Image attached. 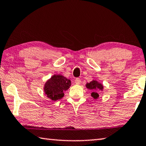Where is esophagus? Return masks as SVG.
Wrapping results in <instances>:
<instances>
[{
  "label": "esophagus",
  "mask_w": 146,
  "mask_h": 146,
  "mask_svg": "<svg viewBox=\"0 0 146 146\" xmlns=\"http://www.w3.org/2000/svg\"><path fill=\"white\" fill-rule=\"evenodd\" d=\"M75 82L76 85H80V83H81V80H80V78H76L75 80Z\"/></svg>",
  "instance_id": "obj_1"
}]
</instances>
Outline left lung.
<instances>
[{
  "instance_id": "left-lung-1",
  "label": "left lung",
  "mask_w": 146,
  "mask_h": 146,
  "mask_svg": "<svg viewBox=\"0 0 146 146\" xmlns=\"http://www.w3.org/2000/svg\"><path fill=\"white\" fill-rule=\"evenodd\" d=\"M85 86L92 91L91 96L94 99H97L99 97L98 92H102L104 90V85L96 80H93L90 83H87Z\"/></svg>"
}]
</instances>
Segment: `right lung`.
<instances>
[{"label": "right lung", "instance_id": "right-lung-1", "mask_svg": "<svg viewBox=\"0 0 146 146\" xmlns=\"http://www.w3.org/2000/svg\"><path fill=\"white\" fill-rule=\"evenodd\" d=\"M71 81L62 75H54L46 82L44 92L52 101H56L64 97V92L70 87Z\"/></svg>", "mask_w": 146, "mask_h": 146}]
</instances>
